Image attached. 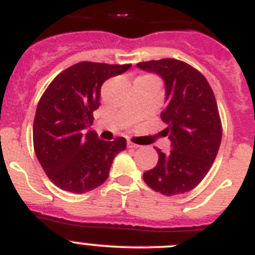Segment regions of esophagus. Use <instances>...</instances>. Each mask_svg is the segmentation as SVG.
I'll return each mask as SVG.
<instances>
[{"label": "esophagus", "mask_w": 255, "mask_h": 255, "mask_svg": "<svg viewBox=\"0 0 255 255\" xmlns=\"http://www.w3.org/2000/svg\"><path fill=\"white\" fill-rule=\"evenodd\" d=\"M138 147H139L138 144H135V143H132V141L128 140V148H138Z\"/></svg>", "instance_id": "34e87169"}]
</instances>
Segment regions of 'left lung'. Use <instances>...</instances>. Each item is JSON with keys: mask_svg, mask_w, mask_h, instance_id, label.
Here are the masks:
<instances>
[{"mask_svg": "<svg viewBox=\"0 0 255 255\" xmlns=\"http://www.w3.org/2000/svg\"><path fill=\"white\" fill-rule=\"evenodd\" d=\"M136 66L164 80L167 106L161 119L172 148L168 154L155 148L158 162L143 179L163 195L184 194L206 177L220 149L222 124L215 94L203 74L184 61L162 58Z\"/></svg>", "mask_w": 255, "mask_h": 255, "instance_id": "8db88e82", "label": "left lung"}]
</instances>
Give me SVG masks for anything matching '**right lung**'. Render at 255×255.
<instances>
[{"label": "right lung", "instance_id": "1", "mask_svg": "<svg viewBox=\"0 0 255 255\" xmlns=\"http://www.w3.org/2000/svg\"><path fill=\"white\" fill-rule=\"evenodd\" d=\"M131 65L83 61L58 74L40 97L33 124L34 152L44 172L62 190L83 194L107 180L123 136L101 140L88 130L100 107L101 87Z\"/></svg>", "mask_w": 255, "mask_h": 255}]
</instances>
